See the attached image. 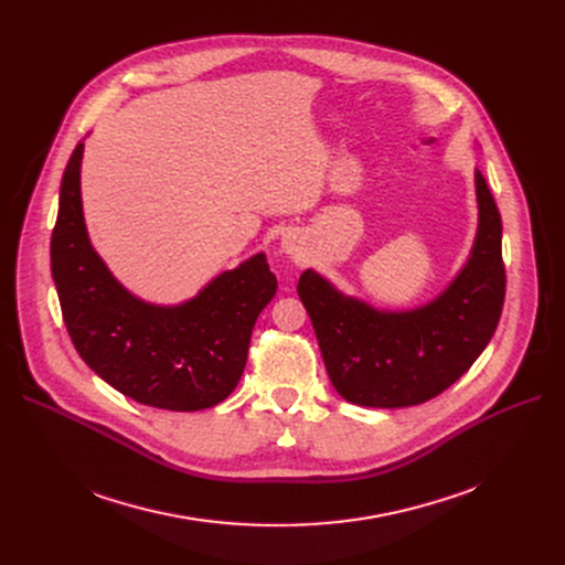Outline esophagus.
<instances>
[{"instance_id": "esophagus-1", "label": "esophagus", "mask_w": 565, "mask_h": 565, "mask_svg": "<svg viewBox=\"0 0 565 565\" xmlns=\"http://www.w3.org/2000/svg\"><path fill=\"white\" fill-rule=\"evenodd\" d=\"M281 247L288 252V254H292L295 252V245H292V241L290 237H284V243H281Z\"/></svg>"}]
</instances>
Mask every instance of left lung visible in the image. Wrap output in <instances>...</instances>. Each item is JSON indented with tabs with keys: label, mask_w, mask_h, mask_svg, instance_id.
Returning <instances> with one entry per match:
<instances>
[{
	"label": "left lung",
	"mask_w": 565,
	"mask_h": 565,
	"mask_svg": "<svg viewBox=\"0 0 565 565\" xmlns=\"http://www.w3.org/2000/svg\"><path fill=\"white\" fill-rule=\"evenodd\" d=\"M479 233L471 258L437 300L412 311H375L313 270L298 295L311 318L334 390L354 405H419L469 371L490 343L507 295L501 215L477 171Z\"/></svg>",
	"instance_id": "obj_1"
}]
</instances>
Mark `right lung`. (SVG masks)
I'll use <instances>...</instances> for the list:
<instances>
[{
	"label": "right lung",
	"mask_w": 565,
	"mask_h": 565,
	"mask_svg": "<svg viewBox=\"0 0 565 565\" xmlns=\"http://www.w3.org/2000/svg\"><path fill=\"white\" fill-rule=\"evenodd\" d=\"M79 141L58 192L52 231V279L79 358L137 403L194 412L222 403L241 382L258 313L277 292L265 254L207 284L181 307L137 300L88 243Z\"/></svg>",
	"instance_id": "obj_1"
}]
</instances>
